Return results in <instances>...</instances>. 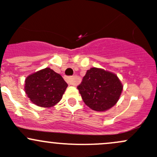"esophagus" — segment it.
<instances>
[{
  "label": "esophagus",
  "instance_id": "1",
  "mask_svg": "<svg viewBox=\"0 0 157 157\" xmlns=\"http://www.w3.org/2000/svg\"><path fill=\"white\" fill-rule=\"evenodd\" d=\"M66 80H67V83L70 85H76V82L74 80V77H66Z\"/></svg>",
  "mask_w": 157,
  "mask_h": 157
}]
</instances>
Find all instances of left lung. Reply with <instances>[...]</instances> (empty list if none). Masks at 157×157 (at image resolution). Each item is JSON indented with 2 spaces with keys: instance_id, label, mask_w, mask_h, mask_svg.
I'll use <instances>...</instances> for the list:
<instances>
[{
  "instance_id": "1",
  "label": "left lung",
  "mask_w": 157,
  "mask_h": 157,
  "mask_svg": "<svg viewBox=\"0 0 157 157\" xmlns=\"http://www.w3.org/2000/svg\"><path fill=\"white\" fill-rule=\"evenodd\" d=\"M77 89L87 106L97 112H103L116 104L123 86L113 73L92 67L86 71Z\"/></svg>"
}]
</instances>
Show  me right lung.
Listing matches in <instances>:
<instances>
[{
    "instance_id": "obj_1",
    "label": "right lung",
    "mask_w": 157,
    "mask_h": 157,
    "mask_svg": "<svg viewBox=\"0 0 157 157\" xmlns=\"http://www.w3.org/2000/svg\"><path fill=\"white\" fill-rule=\"evenodd\" d=\"M67 83L59 74L46 67L32 74L25 80V92L32 102L44 108L60 102Z\"/></svg>"
}]
</instances>
